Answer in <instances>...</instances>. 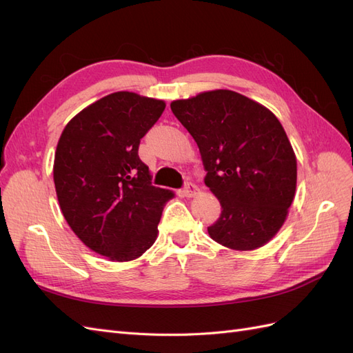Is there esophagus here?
Segmentation results:
<instances>
[{
    "instance_id": "obj_1",
    "label": "esophagus",
    "mask_w": 353,
    "mask_h": 353,
    "mask_svg": "<svg viewBox=\"0 0 353 353\" xmlns=\"http://www.w3.org/2000/svg\"><path fill=\"white\" fill-rule=\"evenodd\" d=\"M183 193L185 197H193L199 193V188L193 183H185V185L183 188Z\"/></svg>"
}]
</instances>
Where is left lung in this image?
<instances>
[{
  "instance_id": "obj_1",
  "label": "left lung",
  "mask_w": 353,
  "mask_h": 353,
  "mask_svg": "<svg viewBox=\"0 0 353 353\" xmlns=\"http://www.w3.org/2000/svg\"><path fill=\"white\" fill-rule=\"evenodd\" d=\"M170 110L197 143L208 170L205 184L221 203L209 236L234 250L268 243L285 221L297 178L280 121L262 104L230 90L172 101Z\"/></svg>"
}]
</instances>
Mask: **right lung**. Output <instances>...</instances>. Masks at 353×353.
Masks as SVG:
<instances>
[{
  "label": "right lung",
  "mask_w": 353,
  "mask_h": 353,
  "mask_svg": "<svg viewBox=\"0 0 353 353\" xmlns=\"http://www.w3.org/2000/svg\"><path fill=\"white\" fill-rule=\"evenodd\" d=\"M165 108L162 100L113 92L74 116L59 140L52 174L63 216L85 245L110 261H132L152 248L174 196L152 185L138 156Z\"/></svg>",
  "instance_id": "right-lung-1"
}]
</instances>
